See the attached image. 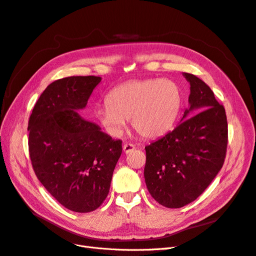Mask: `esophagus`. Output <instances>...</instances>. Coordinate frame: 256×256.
I'll return each instance as SVG.
<instances>
[{"label":"esophagus","mask_w":256,"mask_h":256,"mask_svg":"<svg viewBox=\"0 0 256 256\" xmlns=\"http://www.w3.org/2000/svg\"><path fill=\"white\" fill-rule=\"evenodd\" d=\"M134 150H136L134 145L131 144V143H125V144H124V146H122V150H124V152H125V154H129L131 152H134Z\"/></svg>","instance_id":"esophagus-1"}]
</instances>
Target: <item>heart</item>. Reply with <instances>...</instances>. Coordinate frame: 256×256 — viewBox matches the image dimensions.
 <instances>
[{
  "label": "heart",
  "instance_id": "1",
  "mask_svg": "<svg viewBox=\"0 0 256 256\" xmlns=\"http://www.w3.org/2000/svg\"><path fill=\"white\" fill-rule=\"evenodd\" d=\"M182 106V90L175 81L146 79L124 83L113 88L106 104L95 114L98 122L112 136H118L127 120L136 132L156 138L171 131Z\"/></svg>",
  "mask_w": 256,
  "mask_h": 256
}]
</instances>
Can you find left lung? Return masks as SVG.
<instances>
[{"instance_id": "8db88e82", "label": "left lung", "mask_w": 256, "mask_h": 256, "mask_svg": "<svg viewBox=\"0 0 256 256\" xmlns=\"http://www.w3.org/2000/svg\"><path fill=\"white\" fill-rule=\"evenodd\" d=\"M182 76L190 84L189 108L173 131L145 147L146 187L168 208H180L202 194L221 170L228 146L224 106L204 81Z\"/></svg>"}]
</instances>
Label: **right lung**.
<instances>
[{
  "label": "right lung",
  "mask_w": 256,
  "mask_h": 256,
  "mask_svg": "<svg viewBox=\"0 0 256 256\" xmlns=\"http://www.w3.org/2000/svg\"><path fill=\"white\" fill-rule=\"evenodd\" d=\"M100 76H67L44 90L28 120V150L34 172L50 194L69 210L90 212L104 203L122 141L84 120Z\"/></svg>",
  "instance_id": "add662e5"
}]
</instances>
